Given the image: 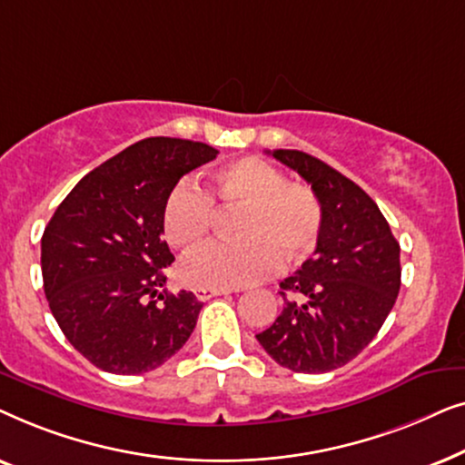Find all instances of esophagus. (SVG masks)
<instances>
[{
	"label": "esophagus",
	"mask_w": 465,
	"mask_h": 465,
	"mask_svg": "<svg viewBox=\"0 0 465 465\" xmlns=\"http://www.w3.org/2000/svg\"><path fill=\"white\" fill-rule=\"evenodd\" d=\"M228 292H231V290H226V288H196L194 296L199 298V301H209V298L220 296V294H228Z\"/></svg>",
	"instance_id": "34e87169"
}]
</instances>
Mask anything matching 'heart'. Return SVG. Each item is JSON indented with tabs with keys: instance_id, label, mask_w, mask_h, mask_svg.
I'll return each mask as SVG.
<instances>
[{
	"instance_id": "obj_1",
	"label": "heart",
	"mask_w": 465,
	"mask_h": 465,
	"mask_svg": "<svg viewBox=\"0 0 465 465\" xmlns=\"http://www.w3.org/2000/svg\"><path fill=\"white\" fill-rule=\"evenodd\" d=\"M241 212L232 243L196 252L182 275L196 288H241L282 266H296L315 252L323 226L317 194L304 183L288 182L262 158L245 156L213 175L209 194L193 182H180L163 207V231L173 247L194 252L212 234L215 207Z\"/></svg>"
}]
</instances>
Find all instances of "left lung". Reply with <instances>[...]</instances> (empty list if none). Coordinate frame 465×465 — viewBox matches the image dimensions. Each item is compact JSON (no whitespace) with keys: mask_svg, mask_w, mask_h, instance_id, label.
Listing matches in <instances>:
<instances>
[{"mask_svg":"<svg viewBox=\"0 0 465 465\" xmlns=\"http://www.w3.org/2000/svg\"><path fill=\"white\" fill-rule=\"evenodd\" d=\"M317 194L323 226L313 258L279 283L282 315L256 334L279 366L330 372L351 361L383 326L400 292V243L371 196L320 158L272 150Z\"/></svg>","mask_w":465,"mask_h":465,"instance_id":"1","label":"left lung"}]
</instances>
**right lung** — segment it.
<instances>
[{
  "mask_svg": "<svg viewBox=\"0 0 465 465\" xmlns=\"http://www.w3.org/2000/svg\"><path fill=\"white\" fill-rule=\"evenodd\" d=\"M218 156L201 142L150 137L75 183L42 237V277L65 339L101 371L142 374L186 345L203 302L158 292L173 262L163 207L190 171Z\"/></svg>",
  "mask_w": 465,
  "mask_h": 465,
  "instance_id": "add662e5",
  "label": "right lung"
}]
</instances>
